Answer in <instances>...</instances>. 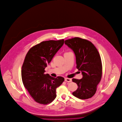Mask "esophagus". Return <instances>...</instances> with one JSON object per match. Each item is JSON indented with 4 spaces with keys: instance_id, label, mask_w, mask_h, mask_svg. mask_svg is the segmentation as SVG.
Instances as JSON below:
<instances>
[{
    "instance_id": "obj_1",
    "label": "esophagus",
    "mask_w": 122,
    "mask_h": 122,
    "mask_svg": "<svg viewBox=\"0 0 122 122\" xmlns=\"http://www.w3.org/2000/svg\"><path fill=\"white\" fill-rule=\"evenodd\" d=\"M65 80L66 82H71L72 81V80L71 78H65Z\"/></svg>"
}]
</instances>
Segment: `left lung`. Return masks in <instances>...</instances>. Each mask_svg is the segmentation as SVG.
<instances>
[{
  "mask_svg": "<svg viewBox=\"0 0 122 122\" xmlns=\"http://www.w3.org/2000/svg\"><path fill=\"white\" fill-rule=\"evenodd\" d=\"M65 44L74 52L76 68L81 71L82 78L72 79L78 88L72 94L79 99H87L96 93L97 86L102 77L101 57L94 45L88 40L78 37L66 40Z\"/></svg>",
  "mask_w": 122,
  "mask_h": 122,
  "instance_id": "8db88e82",
  "label": "left lung"
}]
</instances>
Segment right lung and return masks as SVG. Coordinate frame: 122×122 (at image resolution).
<instances>
[{"label": "right lung", "instance_id": "right-lung-1", "mask_svg": "<svg viewBox=\"0 0 122 122\" xmlns=\"http://www.w3.org/2000/svg\"><path fill=\"white\" fill-rule=\"evenodd\" d=\"M64 44V40L44 41L31 48L22 67L23 84L36 102L42 104L51 103L55 99L56 89L65 79L45 74V68Z\"/></svg>", "mask_w": 122, "mask_h": 122}]
</instances>
